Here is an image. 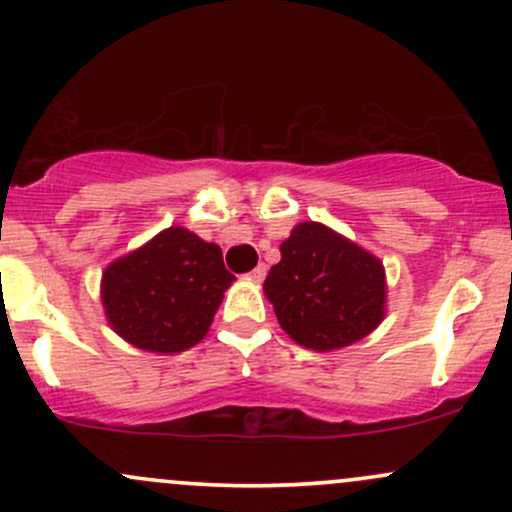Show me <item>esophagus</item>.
Returning a JSON list of instances; mask_svg holds the SVG:
<instances>
[{
	"mask_svg": "<svg viewBox=\"0 0 512 512\" xmlns=\"http://www.w3.org/2000/svg\"><path fill=\"white\" fill-rule=\"evenodd\" d=\"M248 276H250V281H255V284H262L264 276H267V267H264V264L260 262L255 269H252Z\"/></svg>",
	"mask_w": 512,
	"mask_h": 512,
	"instance_id": "obj_1",
	"label": "esophagus"
}]
</instances>
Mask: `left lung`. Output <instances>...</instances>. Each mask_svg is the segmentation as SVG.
<instances>
[{
  "mask_svg": "<svg viewBox=\"0 0 512 512\" xmlns=\"http://www.w3.org/2000/svg\"><path fill=\"white\" fill-rule=\"evenodd\" d=\"M281 260L264 279V296L296 344L334 351L368 337L387 313L380 257L317 221L293 226Z\"/></svg>",
  "mask_w": 512,
  "mask_h": 512,
  "instance_id": "8db88e82",
  "label": "left lung"
}]
</instances>
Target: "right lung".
Here are the masks:
<instances>
[{
	"mask_svg": "<svg viewBox=\"0 0 512 512\" xmlns=\"http://www.w3.org/2000/svg\"><path fill=\"white\" fill-rule=\"evenodd\" d=\"M233 281L219 245L170 226L105 267L101 303L108 325L127 344L180 354L207 337Z\"/></svg>",
	"mask_w": 512,
	"mask_h": 512,
	"instance_id": "obj_1",
	"label": "right lung"
}]
</instances>
